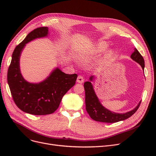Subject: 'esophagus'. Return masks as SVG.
Instances as JSON below:
<instances>
[{
	"label": "esophagus",
	"mask_w": 156,
	"mask_h": 156,
	"mask_svg": "<svg viewBox=\"0 0 156 156\" xmlns=\"http://www.w3.org/2000/svg\"><path fill=\"white\" fill-rule=\"evenodd\" d=\"M76 81H77L78 83H83V81H84V78H83V77L82 76L79 75L78 76V78H77Z\"/></svg>",
	"instance_id": "esophagus-1"
}]
</instances>
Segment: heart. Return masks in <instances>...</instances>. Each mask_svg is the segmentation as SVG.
<instances>
[{"instance_id": "1", "label": "heart", "mask_w": 156, "mask_h": 156, "mask_svg": "<svg viewBox=\"0 0 156 156\" xmlns=\"http://www.w3.org/2000/svg\"><path fill=\"white\" fill-rule=\"evenodd\" d=\"M109 47V45L108 43L105 42H100L99 43L94 45L88 51H84L83 52H80L79 53V57H81L83 55H86L88 54H93V55H100L102 53L104 52ZM114 51L112 49H109V51L105 52L104 58V59H109L114 56Z\"/></svg>"}]
</instances>
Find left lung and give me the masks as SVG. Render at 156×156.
Returning a JSON list of instances; mask_svg holds the SVG:
<instances>
[{
    "instance_id": "obj_1",
    "label": "left lung",
    "mask_w": 156,
    "mask_h": 156,
    "mask_svg": "<svg viewBox=\"0 0 156 156\" xmlns=\"http://www.w3.org/2000/svg\"><path fill=\"white\" fill-rule=\"evenodd\" d=\"M130 57L134 61L140 64L142 69L144 70V59L136 48H134V51ZM94 78V76H91L89 78L90 81H86L84 83L86 110L92 119L96 121L112 123V122H116L128 119L137 111L140 105L141 101L139 102L133 110L125 113L114 112L104 107L98 99L91 83Z\"/></svg>"
}]
</instances>
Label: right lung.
<instances>
[{"label":"right lung","instance_id":"right-lung-1","mask_svg":"<svg viewBox=\"0 0 156 156\" xmlns=\"http://www.w3.org/2000/svg\"><path fill=\"white\" fill-rule=\"evenodd\" d=\"M48 27L35 29L14 48L7 72V82L16 105L23 112L34 115L53 113L59 106L62 97L75 85L76 74L68 75L55 68L44 80L30 83L20 70V57L26 44L37 38L47 37Z\"/></svg>","mask_w":156,"mask_h":156}]
</instances>
